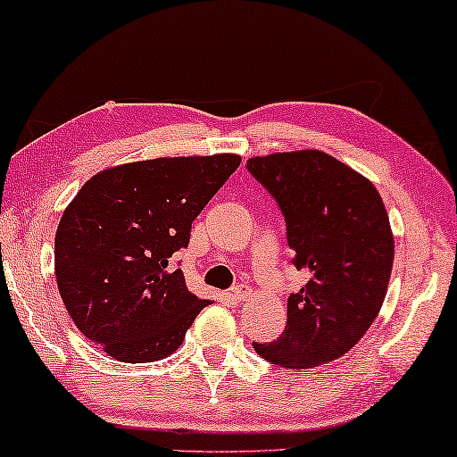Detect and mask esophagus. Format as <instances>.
<instances>
[{
  "label": "esophagus",
  "instance_id": "obj_1",
  "mask_svg": "<svg viewBox=\"0 0 457 457\" xmlns=\"http://www.w3.org/2000/svg\"><path fill=\"white\" fill-rule=\"evenodd\" d=\"M250 292H252V287L245 286V283H241V286H235L233 289H230V294H233V298H235L237 302L245 300L247 295H250Z\"/></svg>",
  "mask_w": 457,
  "mask_h": 457
}]
</instances>
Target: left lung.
Returning a JSON list of instances; mask_svg holds the SVG:
<instances>
[{
  "label": "left lung",
  "mask_w": 457,
  "mask_h": 457,
  "mask_svg": "<svg viewBox=\"0 0 457 457\" xmlns=\"http://www.w3.org/2000/svg\"><path fill=\"white\" fill-rule=\"evenodd\" d=\"M245 168L286 218L292 264L308 283L287 298V323L260 357L306 370L351 351L386 295L395 241L382 197L367 178L321 151L275 153Z\"/></svg>",
  "instance_id": "8db88e82"
}]
</instances>
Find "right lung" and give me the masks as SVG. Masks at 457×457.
Listing matches in <instances>:
<instances>
[{
	"mask_svg": "<svg viewBox=\"0 0 457 457\" xmlns=\"http://www.w3.org/2000/svg\"><path fill=\"white\" fill-rule=\"evenodd\" d=\"M241 157L149 159L100 171L64 210L54 241L58 292L77 329L109 357L151 363L185 340L210 304L171 266L191 224Z\"/></svg>",
	"mask_w": 457,
	"mask_h": 457,
	"instance_id": "add662e5",
	"label": "right lung"
}]
</instances>
